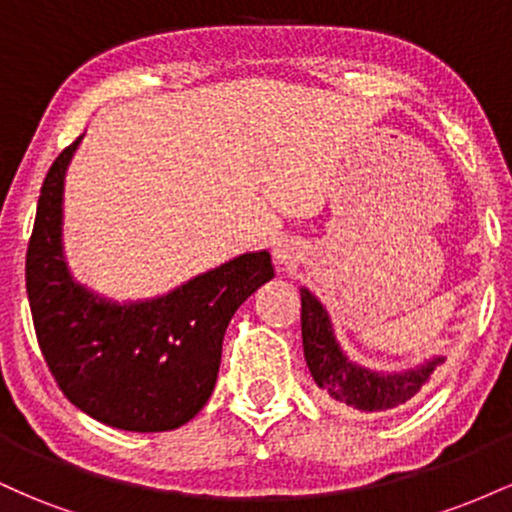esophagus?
<instances>
[{
    "instance_id": "obj_1",
    "label": "esophagus",
    "mask_w": 512,
    "mask_h": 512,
    "mask_svg": "<svg viewBox=\"0 0 512 512\" xmlns=\"http://www.w3.org/2000/svg\"><path fill=\"white\" fill-rule=\"evenodd\" d=\"M274 257H276V262H279V264H293V262H296V248H293V245H289V243H276Z\"/></svg>"
}]
</instances>
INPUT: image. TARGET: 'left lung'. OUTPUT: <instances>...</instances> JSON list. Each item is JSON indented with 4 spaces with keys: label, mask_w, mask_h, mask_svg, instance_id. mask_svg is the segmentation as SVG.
<instances>
[{
    "label": "left lung",
    "mask_w": 512,
    "mask_h": 512,
    "mask_svg": "<svg viewBox=\"0 0 512 512\" xmlns=\"http://www.w3.org/2000/svg\"><path fill=\"white\" fill-rule=\"evenodd\" d=\"M301 332L305 363L322 395L334 407L354 409L361 414H378L409 402L431 380L433 370L445 361V356H433L419 366L395 373L370 370L351 361L337 342L330 313L305 286L301 289Z\"/></svg>",
    "instance_id": "obj_1"
}]
</instances>
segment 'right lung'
Returning a JSON list of instances; mask_svg holds the SVG:
<instances>
[{"label":"right lung","instance_id":"obj_1","mask_svg":"<svg viewBox=\"0 0 512 512\" xmlns=\"http://www.w3.org/2000/svg\"><path fill=\"white\" fill-rule=\"evenodd\" d=\"M79 139L43 182L26 255L35 334L60 390L105 426L173 431L207 404L228 322L274 279L267 250L245 252L163 296L113 301L79 284L64 257V178Z\"/></svg>","mask_w":512,"mask_h":512}]
</instances>
